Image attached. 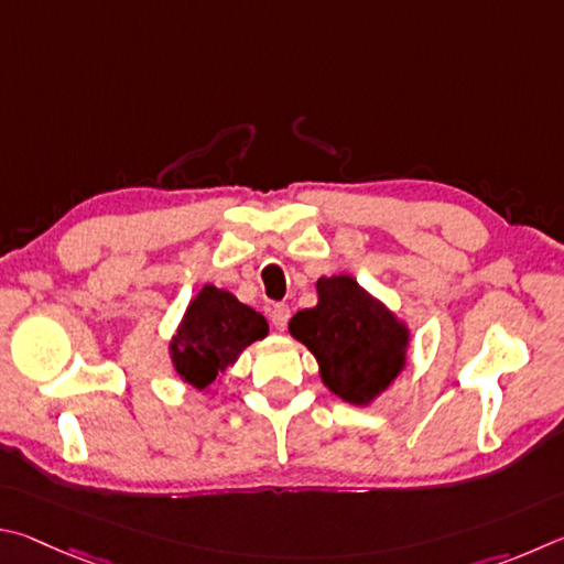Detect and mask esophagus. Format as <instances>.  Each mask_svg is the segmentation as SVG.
<instances>
[{
	"label": "esophagus",
	"mask_w": 564,
	"mask_h": 564,
	"mask_svg": "<svg viewBox=\"0 0 564 564\" xmlns=\"http://www.w3.org/2000/svg\"><path fill=\"white\" fill-rule=\"evenodd\" d=\"M290 317H292V310H290V304H274L272 307V324L276 329H284L288 327V322H290Z\"/></svg>",
	"instance_id": "1"
}]
</instances>
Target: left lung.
Returning a JSON list of instances; mask_svg holds the SVG:
<instances>
[{"label": "left lung", "instance_id": "8db88e82", "mask_svg": "<svg viewBox=\"0 0 564 564\" xmlns=\"http://www.w3.org/2000/svg\"><path fill=\"white\" fill-rule=\"evenodd\" d=\"M319 304L292 317L290 332L317 357L322 379L349 403H367L397 379L409 334L347 274L322 276Z\"/></svg>", "mask_w": 564, "mask_h": 564}]
</instances>
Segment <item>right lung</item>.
Returning <instances> with one entry per match:
<instances>
[{
  "mask_svg": "<svg viewBox=\"0 0 564 564\" xmlns=\"http://www.w3.org/2000/svg\"><path fill=\"white\" fill-rule=\"evenodd\" d=\"M267 332L262 314L207 284L191 302L173 339L175 371L195 389L210 387L247 344L267 337Z\"/></svg>",
  "mask_w": 564,
  "mask_h": 564,
  "instance_id": "1",
  "label": "right lung"
}]
</instances>
